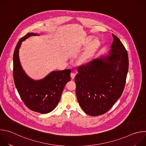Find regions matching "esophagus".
Here are the masks:
<instances>
[{
  "label": "esophagus",
  "mask_w": 146,
  "mask_h": 146,
  "mask_svg": "<svg viewBox=\"0 0 146 146\" xmlns=\"http://www.w3.org/2000/svg\"><path fill=\"white\" fill-rule=\"evenodd\" d=\"M75 76H76V74L75 73H70V77H71L72 79H74Z\"/></svg>",
  "instance_id": "obj_1"
}]
</instances>
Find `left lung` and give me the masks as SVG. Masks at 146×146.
Masks as SVG:
<instances>
[{
	"instance_id": "obj_1",
	"label": "left lung",
	"mask_w": 146,
	"mask_h": 146,
	"mask_svg": "<svg viewBox=\"0 0 146 146\" xmlns=\"http://www.w3.org/2000/svg\"><path fill=\"white\" fill-rule=\"evenodd\" d=\"M109 55L78 67L76 96L82 109L91 116L106 113L121 97L128 72L127 51L113 34Z\"/></svg>"
}]
</instances>
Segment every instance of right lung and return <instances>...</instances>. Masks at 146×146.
Instances as JSON below:
<instances>
[{
	"label": "right lung",
	"instance_id": "right-lung-1",
	"mask_svg": "<svg viewBox=\"0 0 146 146\" xmlns=\"http://www.w3.org/2000/svg\"><path fill=\"white\" fill-rule=\"evenodd\" d=\"M36 35H38L29 33L18 41L13 55V77L16 88L25 105L33 111L46 114L58 105L65 86L71 79V70L54 71L43 79L37 81L29 77L20 64L19 48L23 41Z\"/></svg>",
	"mask_w": 146,
	"mask_h": 146
}]
</instances>
